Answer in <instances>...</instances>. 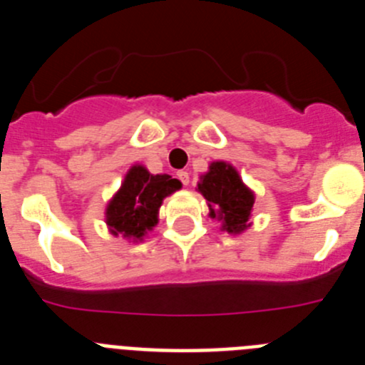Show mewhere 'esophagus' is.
<instances>
[{
	"label": "esophagus",
	"mask_w": 365,
	"mask_h": 365,
	"mask_svg": "<svg viewBox=\"0 0 365 365\" xmlns=\"http://www.w3.org/2000/svg\"><path fill=\"white\" fill-rule=\"evenodd\" d=\"M177 177H179V180L185 186L190 185V173L188 172H185V170H182V172H177Z\"/></svg>",
	"instance_id": "34e87169"
}]
</instances>
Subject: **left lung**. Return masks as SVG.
I'll use <instances>...</instances> for the list:
<instances>
[{
	"instance_id": "obj_1",
	"label": "left lung",
	"mask_w": 365,
	"mask_h": 365,
	"mask_svg": "<svg viewBox=\"0 0 365 365\" xmlns=\"http://www.w3.org/2000/svg\"><path fill=\"white\" fill-rule=\"evenodd\" d=\"M197 188L208 201L210 217L222 221V230L240 234L250 227L248 217L254 206V193L245 186L234 166L222 160L212 163Z\"/></svg>"
}]
</instances>
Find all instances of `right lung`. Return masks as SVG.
<instances>
[{
    "label": "right lung",
    "mask_w": 365,
    "mask_h": 365,
    "mask_svg": "<svg viewBox=\"0 0 365 365\" xmlns=\"http://www.w3.org/2000/svg\"><path fill=\"white\" fill-rule=\"evenodd\" d=\"M180 188V180L172 175H151L144 166H131L120 190L106 208V222L113 235L143 240L157 225L163 199Z\"/></svg>",
    "instance_id": "add662e5"
}]
</instances>
